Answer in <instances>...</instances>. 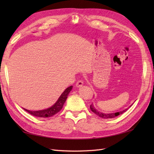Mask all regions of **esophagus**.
<instances>
[{
    "instance_id": "obj_1",
    "label": "esophagus",
    "mask_w": 154,
    "mask_h": 154,
    "mask_svg": "<svg viewBox=\"0 0 154 154\" xmlns=\"http://www.w3.org/2000/svg\"><path fill=\"white\" fill-rule=\"evenodd\" d=\"M77 87H82L83 85V81H81V80H79L77 81V82L76 83V85H75Z\"/></svg>"
}]
</instances>
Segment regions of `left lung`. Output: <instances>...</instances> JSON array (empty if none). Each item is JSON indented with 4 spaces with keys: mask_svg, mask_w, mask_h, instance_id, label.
<instances>
[{
    "mask_svg": "<svg viewBox=\"0 0 154 154\" xmlns=\"http://www.w3.org/2000/svg\"><path fill=\"white\" fill-rule=\"evenodd\" d=\"M132 105H130L128 108H127V109H124V110H123L122 111H120V112H113V113H103V112H99V111H98L95 109V108H94L93 103L90 105V109H91V111H92V112H93L94 114H96L97 115H98L99 117L103 118V119H112V118L116 117L117 116L120 115V114H122L124 112H125L128 109L130 106H132Z\"/></svg>",
    "mask_w": 154,
    "mask_h": 154,
    "instance_id": "obj_1",
    "label": "left lung"
}]
</instances>
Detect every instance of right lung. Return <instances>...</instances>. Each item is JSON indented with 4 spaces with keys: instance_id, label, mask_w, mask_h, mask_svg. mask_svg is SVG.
<instances>
[{
    "instance_id": "add662e5",
    "label": "right lung",
    "mask_w": 154,
    "mask_h": 154,
    "mask_svg": "<svg viewBox=\"0 0 154 154\" xmlns=\"http://www.w3.org/2000/svg\"><path fill=\"white\" fill-rule=\"evenodd\" d=\"M73 88V86H70L67 87L66 89H65L62 94L59 97L57 100L55 102V103L52 105L51 107L48 108L46 109L42 110H36V111H32L29 110L27 109L24 110L27 111L28 113H30L32 115L34 116H38V117H42V118H48V117H51L52 116L55 115V114L60 112L62 108H63V104L66 100L67 96L69 95V93L71 92V91Z\"/></svg>"
}]
</instances>
